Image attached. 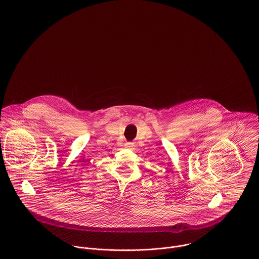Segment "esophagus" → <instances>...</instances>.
<instances>
[{"mask_svg": "<svg viewBox=\"0 0 259 259\" xmlns=\"http://www.w3.org/2000/svg\"><path fill=\"white\" fill-rule=\"evenodd\" d=\"M126 146H127L128 148H132V147L134 146V143H133V142H128V143L126 144Z\"/></svg>", "mask_w": 259, "mask_h": 259, "instance_id": "obj_1", "label": "esophagus"}]
</instances>
